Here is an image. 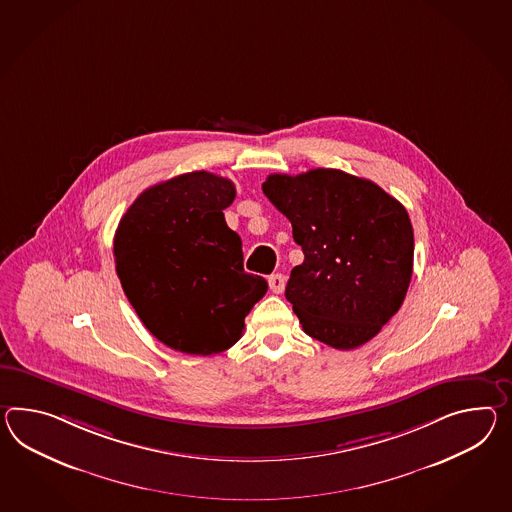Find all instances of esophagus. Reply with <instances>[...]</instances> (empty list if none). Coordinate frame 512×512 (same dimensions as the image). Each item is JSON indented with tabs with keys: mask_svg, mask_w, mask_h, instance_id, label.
<instances>
[{
	"mask_svg": "<svg viewBox=\"0 0 512 512\" xmlns=\"http://www.w3.org/2000/svg\"><path fill=\"white\" fill-rule=\"evenodd\" d=\"M268 285H270V290H272L274 294H281V292L285 290L287 279H285V275L283 274L270 275V277H268Z\"/></svg>",
	"mask_w": 512,
	"mask_h": 512,
	"instance_id": "34e87169",
	"label": "esophagus"
}]
</instances>
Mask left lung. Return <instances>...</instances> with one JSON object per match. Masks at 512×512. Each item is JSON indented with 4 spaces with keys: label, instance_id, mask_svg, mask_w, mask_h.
I'll return each instance as SVG.
<instances>
[{
    "label": "left lung",
    "instance_id": "obj_1",
    "mask_svg": "<svg viewBox=\"0 0 512 512\" xmlns=\"http://www.w3.org/2000/svg\"><path fill=\"white\" fill-rule=\"evenodd\" d=\"M262 192L290 220L305 255L285 290L303 331L337 349L372 340L411 283L405 207L372 181L333 168L268 175Z\"/></svg>",
    "mask_w": 512,
    "mask_h": 512
}]
</instances>
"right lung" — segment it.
<instances>
[{"label":"right lung","mask_w":512,"mask_h":512,"mask_svg":"<svg viewBox=\"0 0 512 512\" xmlns=\"http://www.w3.org/2000/svg\"><path fill=\"white\" fill-rule=\"evenodd\" d=\"M233 181L190 172L146 188L114 235L116 274L151 335L188 355L237 344L268 283L244 272L242 240L225 224Z\"/></svg>","instance_id":"1"}]
</instances>
